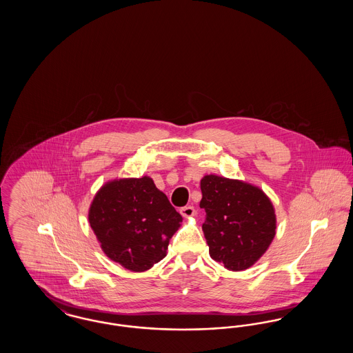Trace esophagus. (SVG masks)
<instances>
[{
    "label": "esophagus",
    "mask_w": 353,
    "mask_h": 353,
    "mask_svg": "<svg viewBox=\"0 0 353 353\" xmlns=\"http://www.w3.org/2000/svg\"><path fill=\"white\" fill-rule=\"evenodd\" d=\"M194 208L192 206V205H189V206H184V208H181L180 209V213H181V216L185 217V219H188V217H192L193 214H194Z\"/></svg>",
    "instance_id": "34e87169"
}]
</instances>
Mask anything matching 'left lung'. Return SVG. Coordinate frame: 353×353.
<instances>
[{
    "mask_svg": "<svg viewBox=\"0 0 353 353\" xmlns=\"http://www.w3.org/2000/svg\"><path fill=\"white\" fill-rule=\"evenodd\" d=\"M202 232L212 259L228 270L249 269L269 249L276 219L269 197L258 186L208 174L201 180Z\"/></svg>",
    "mask_w": 353,
    "mask_h": 353,
    "instance_id": "obj_1",
    "label": "left lung"
}]
</instances>
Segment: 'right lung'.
<instances>
[{"mask_svg": "<svg viewBox=\"0 0 353 353\" xmlns=\"http://www.w3.org/2000/svg\"><path fill=\"white\" fill-rule=\"evenodd\" d=\"M104 254L131 271L160 262L183 217L151 177L120 179L103 185L88 212Z\"/></svg>", "mask_w": 353, "mask_h": 353, "instance_id": "right-lung-1", "label": "right lung"}]
</instances>
